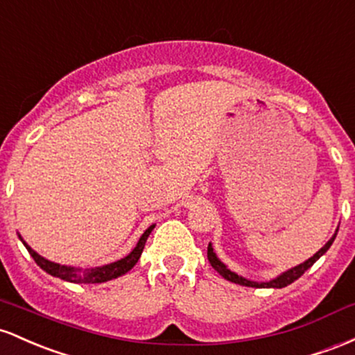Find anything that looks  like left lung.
I'll list each match as a JSON object with an SVG mask.
<instances>
[{
	"label": "left lung",
	"instance_id": "left-lung-1",
	"mask_svg": "<svg viewBox=\"0 0 355 355\" xmlns=\"http://www.w3.org/2000/svg\"><path fill=\"white\" fill-rule=\"evenodd\" d=\"M336 234H337V233H336ZM336 234H334V236L330 238V240H329L327 243H325L324 248L318 250V252H317L315 254H313L312 258H309V260L304 261V263H300L298 266H295V268L288 270V272H285L284 275H280V277L275 278V280H272V282H265V284H257V282H250V280H246V278L238 277L236 273H233V272H231V270L226 268V266L223 265L221 261L216 258V254H214L213 248H211V245H208V260H209L211 266H213V268L216 270V272L220 273L221 277L225 278V280L233 282V284H238V285H243V286H254V288H258V286H266V288H284V286L293 284V282L298 280V278H300L302 275H304V273L306 272V270L310 268V266L315 263V261L318 260V258L322 257V254L327 252V250L330 248V245H332L334 240H336Z\"/></svg>",
	"mask_w": 355,
	"mask_h": 355
}]
</instances>
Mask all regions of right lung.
I'll return each instance as SVG.
<instances>
[{
    "instance_id": "obj_1",
    "label": "right lung",
    "mask_w": 355,
    "mask_h": 355,
    "mask_svg": "<svg viewBox=\"0 0 355 355\" xmlns=\"http://www.w3.org/2000/svg\"><path fill=\"white\" fill-rule=\"evenodd\" d=\"M153 230H154V225L149 226V228L144 231V234H142L141 240H139L137 246H135L132 252L127 254L125 258H122V260L119 261H114V263L110 265L98 266V268H94V270H87V272H80V270L71 268V266H63V265L53 263V261L45 260V258L40 257L37 252H33L25 241H23V245L26 246L28 253L33 257L35 263H37L42 270H45L46 273L53 275V277L62 278V280L65 282H71V284H103V282H109L112 280V278H117L121 277V275L127 273L135 263H137L139 258H141L142 250H144L147 238H149L150 231Z\"/></svg>"
}]
</instances>
